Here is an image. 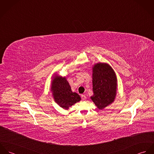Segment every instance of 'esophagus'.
Here are the masks:
<instances>
[{
  "label": "esophagus",
  "mask_w": 154,
  "mask_h": 154,
  "mask_svg": "<svg viewBox=\"0 0 154 154\" xmlns=\"http://www.w3.org/2000/svg\"><path fill=\"white\" fill-rule=\"evenodd\" d=\"M81 98L82 100H85L87 99V97L85 96V95H81Z\"/></svg>",
  "instance_id": "34e87169"
}]
</instances>
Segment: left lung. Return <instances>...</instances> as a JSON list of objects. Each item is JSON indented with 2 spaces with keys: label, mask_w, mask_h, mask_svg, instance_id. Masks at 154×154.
<instances>
[{
  "label": "left lung",
  "mask_w": 154,
  "mask_h": 154,
  "mask_svg": "<svg viewBox=\"0 0 154 154\" xmlns=\"http://www.w3.org/2000/svg\"><path fill=\"white\" fill-rule=\"evenodd\" d=\"M117 77L107 63H98L92 67V90L91 99L100 110L114 102L116 96Z\"/></svg>",
  "instance_id": "8db88e82"
}]
</instances>
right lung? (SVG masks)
<instances>
[{"instance_id": "obj_1", "label": "right lung", "mask_w": 154, "mask_h": 154, "mask_svg": "<svg viewBox=\"0 0 154 154\" xmlns=\"http://www.w3.org/2000/svg\"><path fill=\"white\" fill-rule=\"evenodd\" d=\"M51 91L55 102L65 110L81 101L80 96L72 91L66 77L54 76L51 82Z\"/></svg>"}]
</instances>
